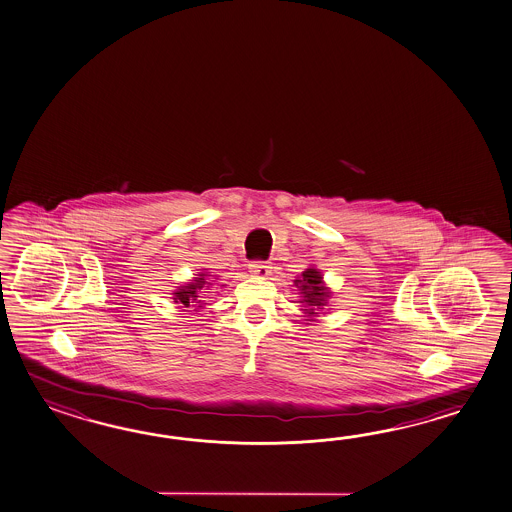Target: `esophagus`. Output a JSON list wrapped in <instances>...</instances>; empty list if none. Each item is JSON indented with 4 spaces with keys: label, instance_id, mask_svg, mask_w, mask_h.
Masks as SVG:
<instances>
[{
    "label": "esophagus",
    "instance_id": "34e87169",
    "mask_svg": "<svg viewBox=\"0 0 512 512\" xmlns=\"http://www.w3.org/2000/svg\"><path fill=\"white\" fill-rule=\"evenodd\" d=\"M250 274L258 276V278H267L271 274V265L263 262H252L249 265Z\"/></svg>",
    "mask_w": 512,
    "mask_h": 512
}]
</instances>
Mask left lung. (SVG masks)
<instances>
[{
  "mask_svg": "<svg viewBox=\"0 0 512 512\" xmlns=\"http://www.w3.org/2000/svg\"><path fill=\"white\" fill-rule=\"evenodd\" d=\"M295 287L300 293V308H302V317H306L304 321L317 322L319 313L328 308V300L332 298V289L326 286L324 282V274L317 267H308L306 271H302L300 276L295 278ZM324 315V313H322Z\"/></svg>",
  "mask_w": 512,
  "mask_h": 512,
  "instance_id": "left-lung-1",
  "label": "left lung"
}]
</instances>
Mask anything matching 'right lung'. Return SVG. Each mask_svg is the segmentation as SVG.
<instances>
[{
    "mask_svg": "<svg viewBox=\"0 0 512 512\" xmlns=\"http://www.w3.org/2000/svg\"><path fill=\"white\" fill-rule=\"evenodd\" d=\"M215 280H217L215 274H210L206 269H203L201 273L195 274L193 280H190L188 284H182V286L175 289L173 302L179 304L180 308H193V311L203 309L206 306V302H204V297H201V295L206 293L204 289L214 287Z\"/></svg>",
    "mask_w": 512,
    "mask_h": 512,
    "instance_id": "obj_1",
    "label": "right lung"
}]
</instances>
